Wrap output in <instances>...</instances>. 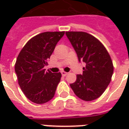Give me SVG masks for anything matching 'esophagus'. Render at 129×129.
I'll return each mask as SVG.
<instances>
[{
	"label": "esophagus",
	"mask_w": 129,
	"mask_h": 129,
	"mask_svg": "<svg viewBox=\"0 0 129 129\" xmlns=\"http://www.w3.org/2000/svg\"><path fill=\"white\" fill-rule=\"evenodd\" d=\"M61 75H62L63 76H66V75H68V73L64 72V71H62V72H61Z\"/></svg>",
	"instance_id": "34e87169"
}]
</instances>
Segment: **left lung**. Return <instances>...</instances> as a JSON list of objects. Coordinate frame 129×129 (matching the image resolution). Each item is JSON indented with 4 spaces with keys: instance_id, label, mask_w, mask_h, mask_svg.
<instances>
[{
    "instance_id": "obj_1",
    "label": "left lung",
    "mask_w": 129,
    "mask_h": 129,
    "mask_svg": "<svg viewBox=\"0 0 129 129\" xmlns=\"http://www.w3.org/2000/svg\"><path fill=\"white\" fill-rule=\"evenodd\" d=\"M67 37L77 53L79 61L86 63L82 75L70 87L78 98L92 101L102 95L110 84L114 66L110 55L101 42L89 33L66 31Z\"/></svg>"
}]
</instances>
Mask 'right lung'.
<instances>
[{"mask_svg": "<svg viewBox=\"0 0 129 129\" xmlns=\"http://www.w3.org/2000/svg\"><path fill=\"white\" fill-rule=\"evenodd\" d=\"M65 31L44 32L27 41L15 65L18 83L24 94L36 104H44L54 96L61 74L45 71L47 60Z\"/></svg>", "mask_w": 129, "mask_h": 129, "instance_id": "obj_1", "label": "right lung"}]
</instances>
